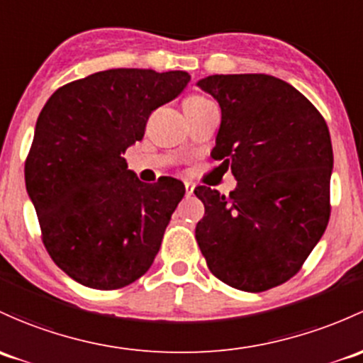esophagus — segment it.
<instances>
[{"instance_id":"esophagus-1","label":"esophagus","mask_w":363,"mask_h":363,"mask_svg":"<svg viewBox=\"0 0 363 363\" xmlns=\"http://www.w3.org/2000/svg\"><path fill=\"white\" fill-rule=\"evenodd\" d=\"M193 193H194V184L193 182H186V194H188V196H191Z\"/></svg>"}]
</instances>
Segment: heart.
Here are the masks:
<instances>
[{
	"mask_svg": "<svg viewBox=\"0 0 363 363\" xmlns=\"http://www.w3.org/2000/svg\"><path fill=\"white\" fill-rule=\"evenodd\" d=\"M201 102H207V99L200 97V95H191V97L186 101V104H201Z\"/></svg>",
	"mask_w": 363,
	"mask_h": 363,
	"instance_id": "1",
	"label": "heart"
}]
</instances>
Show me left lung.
<instances>
[{
  "label": "left lung",
  "instance_id": "8db88e82",
  "mask_svg": "<svg viewBox=\"0 0 363 363\" xmlns=\"http://www.w3.org/2000/svg\"><path fill=\"white\" fill-rule=\"evenodd\" d=\"M198 85L223 113L212 158L238 181L219 194L198 186L196 242L216 278L245 292L291 280L330 217L333 144L318 109L269 74H213Z\"/></svg>",
  "mask_w": 363,
  "mask_h": 363
}]
</instances>
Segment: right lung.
Wrapping results in <instances>:
<instances>
[{
    "label": "right lung",
    "instance_id": "1",
    "mask_svg": "<svg viewBox=\"0 0 363 363\" xmlns=\"http://www.w3.org/2000/svg\"><path fill=\"white\" fill-rule=\"evenodd\" d=\"M184 71L109 69L60 86L36 121L26 188L52 261L72 280L116 291L151 268L184 184H146L123 155L150 114L177 97Z\"/></svg>",
    "mask_w": 363,
    "mask_h": 363
}]
</instances>
